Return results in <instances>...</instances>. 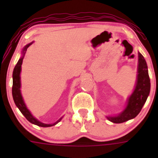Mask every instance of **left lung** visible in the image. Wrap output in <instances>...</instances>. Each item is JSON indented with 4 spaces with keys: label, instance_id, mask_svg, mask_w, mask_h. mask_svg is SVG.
I'll return each mask as SVG.
<instances>
[{
    "label": "left lung",
    "instance_id": "1",
    "mask_svg": "<svg viewBox=\"0 0 158 158\" xmlns=\"http://www.w3.org/2000/svg\"><path fill=\"white\" fill-rule=\"evenodd\" d=\"M137 80L133 93L127 98L126 107L118 115L106 116L114 123H122L132 119L139 115L146 103L150 92V80L146 60L139 52V62L137 69Z\"/></svg>",
    "mask_w": 158,
    "mask_h": 158
}]
</instances>
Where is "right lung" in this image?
Wrapping results in <instances>:
<instances>
[{
	"label": "right lung",
	"mask_w": 158,
	"mask_h": 158,
	"mask_svg": "<svg viewBox=\"0 0 158 158\" xmlns=\"http://www.w3.org/2000/svg\"><path fill=\"white\" fill-rule=\"evenodd\" d=\"M32 43H33V42L28 43V44H27V45L23 47L21 52V57L19 58L17 64H16V66H15V68L13 69V73H12V97H13V100L15 102V104L16 105V107L19 108L20 112L24 115L25 118H27L29 122L31 123L32 124L37 125L39 127H52L54 126V125H56L58 123H59L60 121L62 120V118H63V116L61 117L58 121H56L55 123L51 124L43 123L40 122V120H38L35 117L33 116V115H32L31 111L28 110V108L27 107V106H26V104L24 103V100H23V96H22L21 90H20V88H21V81H20L21 65L22 63H23V59L24 58L25 53L27 51V49L31 45Z\"/></svg>",
	"instance_id": "1"
}]
</instances>
